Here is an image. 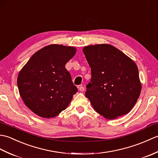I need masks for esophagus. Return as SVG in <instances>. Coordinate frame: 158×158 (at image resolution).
<instances>
[{"label": "esophagus", "mask_w": 158, "mask_h": 158, "mask_svg": "<svg viewBox=\"0 0 158 158\" xmlns=\"http://www.w3.org/2000/svg\"><path fill=\"white\" fill-rule=\"evenodd\" d=\"M79 90L80 92H83L85 90V88H84V87L83 86H80V87H79Z\"/></svg>", "instance_id": "obj_1"}]
</instances>
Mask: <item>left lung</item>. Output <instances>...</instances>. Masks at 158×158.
Returning <instances> with one entry per match:
<instances>
[{
    "label": "left lung",
    "instance_id": "obj_1",
    "mask_svg": "<svg viewBox=\"0 0 158 158\" xmlns=\"http://www.w3.org/2000/svg\"><path fill=\"white\" fill-rule=\"evenodd\" d=\"M83 52L92 73L85 96L94 110L109 119L129 113L141 91L135 62L109 44L86 46Z\"/></svg>",
    "mask_w": 158,
    "mask_h": 158
}]
</instances>
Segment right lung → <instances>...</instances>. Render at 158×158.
Segmentation results:
<instances>
[{"label": "right lung", "mask_w": 158, "mask_h": 158, "mask_svg": "<svg viewBox=\"0 0 158 158\" xmlns=\"http://www.w3.org/2000/svg\"><path fill=\"white\" fill-rule=\"evenodd\" d=\"M75 53L73 47L46 46L33 54L20 70L17 81L20 96L36 115L44 118L58 115L78 92L65 68Z\"/></svg>", "instance_id": "add662e5"}]
</instances>
